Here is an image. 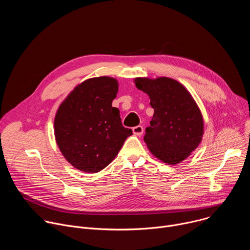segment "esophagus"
<instances>
[{"label":"esophagus","mask_w":250,"mask_h":250,"mask_svg":"<svg viewBox=\"0 0 250 250\" xmlns=\"http://www.w3.org/2000/svg\"><path fill=\"white\" fill-rule=\"evenodd\" d=\"M132 132L135 134V135H141L142 133H144V127H142L141 125H136L134 127H132Z\"/></svg>","instance_id":"1"}]
</instances>
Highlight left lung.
I'll return each instance as SVG.
<instances>
[{
    "label": "left lung",
    "mask_w": 250,
    "mask_h": 250,
    "mask_svg": "<svg viewBox=\"0 0 250 250\" xmlns=\"http://www.w3.org/2000/svg\"><path fill=\"white\" fill-rule=\"evenodd\" d=\"M135 86L149 96L154 110L144 137L150 152L174 165L187 158L202 140L204 122L186 88L174 79L135 78Z\"/></svg>",
    "instance_id": "1"
}]
</instances>
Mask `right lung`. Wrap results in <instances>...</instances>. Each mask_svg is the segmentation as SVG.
I'll use <instances>...</instances> for the list:
<instances>
[{
    "label": "right lung",
    "mask_w": 250,
    "mask_h": 250,
    "mask_svg": "<svg viewBox=\"0 0 250 250\" xmlns=\"http://www.w3.org/2000/svg\"><path fill=\"white\" fill-rule=\"evenodd\" d=\"M118 90L114 78L88 79L69 94L56 113L57 146L66 160L83 172L97 173L108 166L132 134L112 105Z\"/></svg>",
    "instance_id": "1"
}]
</instances>
